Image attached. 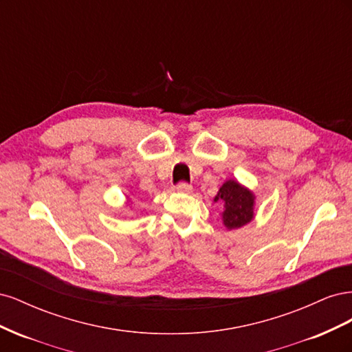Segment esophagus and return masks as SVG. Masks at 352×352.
<instances>
[{
    "label": "esophagus",
    "mask_w": 352,
    "mask_h": 352,
    "mask_svg": "<svg viewBox=\"0 0 352 352\" xmlns=\"http://www.w3.org/2000/svg\"><path fill=\"white\" fill-rule=\"evenodd\" d=\"M176 190H177V192H180V194H189L190 190H192V186L182 182V184H179V185L176 186Z\"/></svg>",
    "instance_id": "1"
}]
</instances>
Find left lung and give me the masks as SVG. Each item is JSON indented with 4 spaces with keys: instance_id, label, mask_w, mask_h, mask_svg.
<instances>
[{
    "instance_id": "left-lung-1",
    "label": "left lung",
    "mask_w": 352,
    "mask_h": 352,
    "mask_svg": "<svg viewBox=\"0 0 352 352\" xmlns=\"http://www.w3.org/2000/svg\"><path fill=\"white\" fill-rule=\"evenodd\" d=\"M214 202L223 204L221 221L228 230L247 226L255 217V194L250 188L229 179L219 189Z\"/></svg>"
}]
</instances>
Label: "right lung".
<instances>
[{
    "mask_svg": "<svg viewBox=\"0 0 352 352\" xmlns=\"http://www.w3.org/2000/svg\"><path fill=\"white\" fill-rule=\"evenodd\" d=\"M127 198V201H126V206H131V198L129 197H126Z\"/></svg>",
    "mask_w": 352,
    "mask_h": 352,
    "instance_id": "add662e5",
    "label": "right lung"
}]
</instances>
